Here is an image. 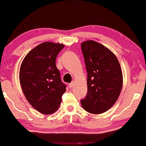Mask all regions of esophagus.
I'll use <instances>...</instances> for the list:
<instances>
[{
    "instance_id": "1",
    "label": "esophagus",
    "mask_w": 146,
    "mask_h": 146,
    "mask_svg": "<svg viewBox=\"0 0 146 146\" xmlns=\"http://www.w3.org/2000/svg\"><path fill=\"white\" fill-rule=\"evenodd\" d=\"M74 82L70 83V84H69V87L71 88H72V87L74 86Z\"/></svg>"
}]
</instances>
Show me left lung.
<instances>
[{"mask_svg": "<svg viewBox=\"0 0 146 146\" xmlns=\"http://www.w3.org/2000/svg\"><path fill=\"white\" fill-rule=\"evenodd\" d=\"M88 79V92L80 100L88 112H105L115 103L123 85L118 60L112 52L101 44L87 40L81 44Z\"/></svg>", "mask_w": 146, "mask_h": 146, "instance_id": "left-lung-1", "label": "left lung"}]
</instances>
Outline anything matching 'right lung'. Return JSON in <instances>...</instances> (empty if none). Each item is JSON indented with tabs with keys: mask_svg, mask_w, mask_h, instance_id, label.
<instances>
[{
	"mask_svg": "<svg viewBox=\"0 0 146 146\" xmlns=\"http://www.w3.org/2000/svg\"><path fill=\"white\" fill-rule=\"evenodd\" d=\"M64 46L45 42L31 50L24 58L19 72L24 94L34 108L44 114L58 109L66 85L56 66V58Z\"/></svg>",
	"mask_w": 146,
	"mask_h": 146,
	"instance_id": "right-lung-1",
	"label": "right lung"
}]
</instances>
